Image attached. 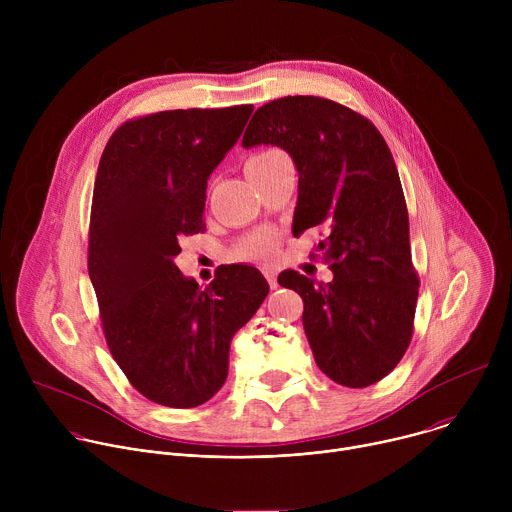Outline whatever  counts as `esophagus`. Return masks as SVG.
Masks as SVG:
<instances>
[{"mask_svg": "<svg viewBox=\"0 0 512 512\" xmlns=\"http://www.w3.org/2000/svg\"><path fill=\"white\" fill-rule=\"evenodd\" d=\"M261 271H263L265 279L269 281V285L275 289V287H277V269H275V267H271V265H265Z\"/></svg>", "mask_w": 512, "mask_h": 512, "instance_id": "esophagus-1", "label": "esophagus"}]
</instances>
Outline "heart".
<instances>
[{"instance_id": "1", "label": "heart", "mask_w": 512, "mask_h": 512, "mask_svg": "<svg viewBox=\"0 0 512 512\" xmlns=\"http://www.w3.org/2000/svg\"><path fill=\"white\" fill-rule=\"evenodd\" d=\"M285 158L283 152L279 150H265V152H259L255 156H251L247 160V166L245 168H265V166H271L273 162ZM275 249V237L267 231H261V233H255L251 237H247L239 249H237V257L241 259H265L273 253Z\"/></svg>"}]
</instances>
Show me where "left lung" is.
I'll use <instances>...</instances> for the list:
<instances>
[{
  "label": "left lung",
  "mask_w": 512,
  "mask_h": 512,
  "mask_svg": "<svg viewBox=\"0 0 512 512\" xmlns=\"http://www.w3.org/2000/svg\"><path fill=\"white\" fill-rule=\"evenodd\" d=\"M277 145L298 170L296 237L324 229L332 269L322 283L283 271L277 281L304 300V330L320 371L362 389L387 377L411 334L419 279L395 160L379 129L322 97H283L259 107L243 148Z\"/></svg>",
  "instance_id": "8db88e82"
}]
</instances>
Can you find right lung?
Masks as SVG:
<instances>
[{
    "mask_svg": "<svg viewBox=\"0 0 512 512\" xmlns=\"http://www.w3.org/2000/svg\"><path fill=\"white\" fill-rule=\"evenodd\" d=\"M251 113L237 105L141 117L111 135L99 162L89 277L105 338L129 383L166 407L218 393L233 336L269 294L253 265L218 267L204 289L176 267L180 241L204 227L208 178Z\"/></svg>",
    "mask_w": 512,
    "mask_h": 512,
    "instance_id": "right-lung-1",
    "label": "right lung"
}]
</instances>
